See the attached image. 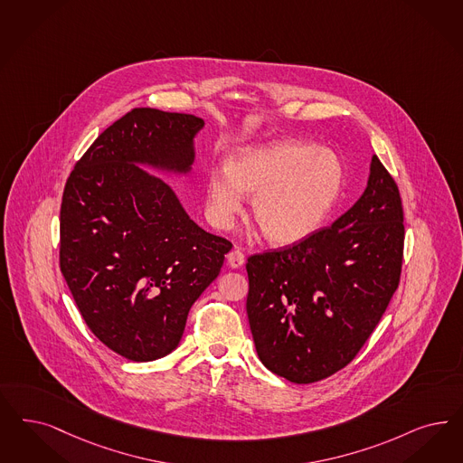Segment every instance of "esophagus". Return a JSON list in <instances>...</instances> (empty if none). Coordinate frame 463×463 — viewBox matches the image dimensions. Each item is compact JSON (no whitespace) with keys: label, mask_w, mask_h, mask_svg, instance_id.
I'll list each match as a JSON object with an SVG mask.
<instances>
[{"label":"esophagus","mask_w":463,"mask_h":463,"mask_svg":"<svg viewBox=\"0 0 463 463\" xmlns=\"http://www.w3.org/2000/svg\"><path fill=\"white\" fill-rule=\"evenodd\" d=\"M227 265H229L231 269H241V267L244 265V255H242V251H240L238 248H234V250L227 255Z\"/></svg>","instance_id":"obj_1"}]
</instances>
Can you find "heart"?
Returning a JSON list of instances; mask_svg holds the SVG:
<instances>
[{"label":"heart","mask_w":463,"mask_h":463,"mask_svg":"<svg viewBox=\"0 0 463 463\" xmlns=\"http://www.w3.org/2000/svg\"><path fill=\"white\" fill-rule=\"evenodd\" d=\"M344 164L335 152L301 140H277L232 154L225 171L207 177V213L219 229L240 215L244 194H253L251 219L273 246L311 238L344 188Z\"/></svg>","instance_id":"obj_1"}]
</instances>
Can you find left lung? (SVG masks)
<instances>
[{
  "mask_svg": "<svg viewBox=\"0 0 463 463\" xmlns=\"http://www.w3.org/2000/svg\"><path fill=\"white\" fill-rule=\"evenodd\" d=\"M403 232L397 183L373 156L366 190L330 227L250 256L246 311L265 367L306 384L347 366L399 288Z\"/></svg>",
  "mask_w": 463,
  "mask_h": 463,
  "instance_id": "obj_1",
  "label": "left lung"
}]
</instances>
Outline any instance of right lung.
<instances>
[{"mask_svg":"<svg viewBox=\"0 0 463 463\" xmlns=\"http://www.w3.org/2000/svg\"><path fill=\"white\" fill-rule=\"evenodd\" d=\"M202 118L137 108L102 131L64 186L60 265L92 334L135 363L175 351L232 244L193 222L157 175H188Z\"/></svg>","mask_w":463,"mask_h":463,"instance_id":"1","label":"right lung"}]
</instances>
